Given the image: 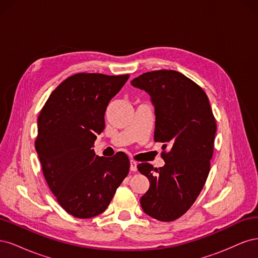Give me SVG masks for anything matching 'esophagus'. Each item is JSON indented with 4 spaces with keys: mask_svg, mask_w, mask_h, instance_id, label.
Returning <instances> with one entry per match:
<instances>
[{
    "mask_svg": "<svg viewBox=\"0 0 258 258\" xmlns=\"http://www.w3.org/2000/svg\"><path fill=\"white\" fill-rule=\"evenodd\" d=\"M137 166H138L137 162L134 161V160H131L130 161V171H134V172H135V171H137L138 170Z\"/></svg>",
    "mask_w": 258,
    "mask_h": 258,
    "instance_id": "34e87169",
    "label": "esophagus"
}]
</instances>
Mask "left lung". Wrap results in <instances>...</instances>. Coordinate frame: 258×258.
Segmentation results:
<instances>
[{
	"mask_svg": "<svg viewBox=\"0 0 258 258\" xmlns=\"http://www.w3.org/2000/svg\"><path fill=\"white\" fill-rule=\"evenodd\" d=\"M151 97L155 108V142L170 151L165 166L139 163L150 181L140 199L144 212L161 222L182 216L197 199L210 172L216 123L210 101L199 86L172 70L147 72L131 81Z\"/></svg>",
	"mask_w": 258,
	"mask_h": 258,
	"instance_id": "1",
	"label": "left lung"
}]
</instances>
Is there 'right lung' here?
<instances>
[{
  "mask_svg": "<svg viewBox=\"0 0 258 258\" xmlns=\"http://www.w3.org/2000/svg\"><path fill=\"white\" fill-rule=\"evenodd\" d=\"M128 79L75 74L51 92L38 116L35 148L45 179L59 205L75 217L104 212L129 172L124 153L100 157L92 150L104 130L108 103Z\"/></svg>",
  "mask_w": 258,
  "mask_h": 258,
  "instance_id": "obj_1",
  "label": "right lung"
}]
</instances>
